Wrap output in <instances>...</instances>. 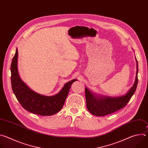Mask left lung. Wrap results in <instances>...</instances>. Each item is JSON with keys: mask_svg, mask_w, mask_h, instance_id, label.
Returning <instances> with one entry per match:
<instances>
[{"mask_svg": "<svg viewBox=\"0 0 148 148\" xmlns=\"http://www.w3.org/2000/svg\"><path fill=\"white\" fill-rule=\"evenodd\" d=\"M136 61V73L133 86L125 95L119 97H110L94 93L86 87L87 108L89 112L95 116H105L123 108L134 94L138 82V64Z\"/></svg>", "mask_w": 148, "mask_h": 148, "instance_id": "8db88e82", "label": "left lung"}]
</instances>
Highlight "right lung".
<instances>
[{
  "mask_svg": "<svg viewBox=\"0 0 148 148\" xmlns=\"http://www.w3.org/2000/svg\"><path fill=\"white\" fill-rule=\"evenodd\" d=\"M18 51L12 61L11 84L14 94L18 101L26 111L42 115H53L59 112L64 104L72 84L77 79H74L64 84L60 91L52 96L38 94L31 90L20 78L17 69Z\"/></svg>",
  "mask_w": 148,
  "mask_h": 148,
  "instance_id": "1",
  "label": "right lung"
}]
</instances>
